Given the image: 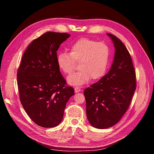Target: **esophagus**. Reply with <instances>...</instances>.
Segmentation results:
<instances>
[{
  "label": "esophagus",
  "mask_w": 154,
  "mask_h": 154,
  "mask_svg": "<svg viewBox=\"0 0 154 154\" xmlns=\"http://www.w3.org/2000/svg\"><path fill=\"white\" fill-rule=\"evenodd\" d=\"M74 91H75V92H78L81 91V88L79 87H74Z\"/></svg>",
  "instance_id": "obj_1"
}]
</instances>
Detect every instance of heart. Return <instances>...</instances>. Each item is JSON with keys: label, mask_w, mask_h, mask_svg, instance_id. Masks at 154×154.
<instances>
[{"label": "heart", "mask_w": 154, "mask_h": 154, "mask_svg": "<svg viewBox=\"0 0 154 154\" xmlns=\"http://www.w3.org/2000/svg\"><path fill=\"white\" fill-rule=\"evenodd\" d=\"M71 53L58 54L57 64L64 73L72 72L79 62V71L68 77V82L75 85H82L92 80L101 78L108 68L110 49L108 45L88 38H82L70 48Z\"/></svg>", "instance_id": "b5f03b06"}]
</instances>
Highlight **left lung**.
<instances>
[{"label":"left lung","mask_w":154,"mask_h":154,"mask_svg":"<svg viewBox=\"0 0 154 154\" xmlns=\"http://www.w3.org/2000/svg\"><path fill=\"white\" fill-rule=\"evenodd\" d=\"M115 47L114 60L109 72L86 88L87 117L95 128L112 127L128 110L136 88V76L130 54L122 40L107 33Z\"/></svg>","instance_id":"left-lung-1"}]
</instances>
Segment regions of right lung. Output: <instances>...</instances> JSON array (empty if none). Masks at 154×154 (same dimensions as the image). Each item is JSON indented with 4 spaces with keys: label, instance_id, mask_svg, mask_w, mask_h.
Here are the masks:
<instances>
[{
    "label": "right lung",
    "instance_id": "right-lung-1",
    "mask_svg": "<svg viewBox=\"0 0 154 154\" xmlns=\"http://www.w3.org/2000/svg\"><path fill=\"white\" fill-rule=\"evenodd\" d=\"M70 36L48 31L32 41L22 56L17 71L21 104L36 125L54 127L61 123L66 104L74 95L57 64L60 45Z\"/></svg>",
    "mask_w": 154,
    "mask_h": 154
}]
</instances>
